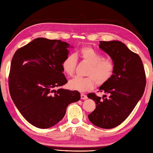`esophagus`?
Listing matches in <instances>:
<instances>
[{
	"label": "esophagus",
	"mask_w": 153,
	"mask_h": 153,
	"mask_svg": "<svg viewBox=\"0 0 153 153\" xmlns=\"http://www.w3.org/2000/svg\"><path fill=\"white\" fill-rule=\"evenodd\" d=\"M80 98H81V99L86 100V99H87V96H86V94L82 93L81 94H80Z\"/></svg>",
	"instance_id": "esophagus-1"
}]
</instances>
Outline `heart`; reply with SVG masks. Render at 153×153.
<instances>
[{"mask_svg":"<svg viewBox=\"0 0 153 153\" xmlns=\"http://www.w3.org/2000/svg\"><path fill=\"white\" fill-rule=\"evenodd\" d=\"M77 56H79L83 61L90 64L86 75L87 77L76 76L69 80L68 86L72 90L79 92H86L93 88L97 82L98 85H102L112 77L114 73V65L110 59H104L99 52L91 47H82L78 53L70 54L63 60L62 68L64 73L68 76H72L75 71Z\"/></svg>","mask_w":153,"mask_h":153,"instance_id":"b5f03b06","label":"heart"}]
</instances>
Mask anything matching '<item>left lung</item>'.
<instances>
[{
	"mask_svg": "<svg viewBox=\"0 0 153 153\" xmlns=\"http://www.w3.org/2000/svg\"><path fill=\"white\" fill-rule=\"evenodd\" d=\"M99 48L108 54L114 65V73L99 87L108 98L88 94L96 103V108L88 114L90 121L98 127L112 128L120 125L143 97L146 77L143 62L137 54L123 42L118 41H100Z\"/></svg>",
	"mask_w": 153,
	"mask_h": 153,
	"instance_id": "8db88e82",
	"label": "left lung"
}]
</instances>
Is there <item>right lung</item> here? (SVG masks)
I'll return each instance as SVG.
<instances>
[{
  "label": "right lung",
  "mask_w": 153,
  "mask_h": 153,
  "mask_svg": "<svg viewBox=\"0 0 153 153\" xmlns=\"http://www.w3.org/2000/svg\"><path fill=\"white\" fill-rule=\"evenodd\" d=\"M70 45L60 40L37 38L17 50L8 79L14 105L31 125L48 128L65 117L67 106L80 99L77 91L55 88L67 82L62 62Z\"/></svg>",
  "instance_id": "add662e5"
}]
</instances>
